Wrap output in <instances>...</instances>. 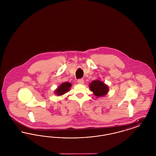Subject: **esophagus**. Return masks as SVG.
Listing matches in <instances>:
<instances>
[{"mask_svg": "<svg viewBox=\"0 0 156 156\" xmlns=\"http://www.w3.org/2000/svg\"><path fill=\"white\" fill-rule=\"evenodd\" d=\"M83 82H84V80L83 79H79L78 80V83L80 84H83Z\"/></svg>", "mask_w": 156, "mask_h": 156, "instance_id": "1", "label": "esophagus"}]
</instances>
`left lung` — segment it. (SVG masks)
<instances>
[{"label":"left lung","mask_w":156,"mask_h":156,"mask_svg":"<svg viewBox=\"0 0 156 156\" xmlns=\"http://www.w3.org/2000/svg\"><path fill=\"white\" fill-rule=\"evenodd\" d=\"M89 89L97 98L102 97L107 95L109 92V87L100 80H96L89 84Z\"/></svg>","instance_id":"8db88e82"}]
</instances>
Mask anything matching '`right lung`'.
<instances>
[{"label": "right lung", "mask_w": 156, "mask_h": 156, "mask_svg": "<svg viewBox=\"0 0 156 156\" xmlns=\"http://www.w3.org/2000/svg\"><path fill=\"white\" fill-rule=\"evenodd\" d=\"M71 83L68 82H65L62 83L58 88L55 90L54 94L57 96H61L68 92L71 87Z\"/></svg>", "instance_id": "right-lung-1"}]
</instances>
